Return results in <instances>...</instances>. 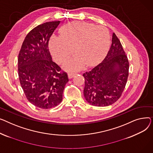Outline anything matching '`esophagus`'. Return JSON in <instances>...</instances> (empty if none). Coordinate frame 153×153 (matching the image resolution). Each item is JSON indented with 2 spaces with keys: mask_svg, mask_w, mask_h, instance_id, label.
<instances>
[{
  "mask_svg": "<svg viewBox=\"0 0 153 153\" xmlns=\"http://www.w3.org/2000/svg\"><path fill=\"white\" fill-rule=\"evenodd\" d=\"M76 75H77L76 73H69L68 74V78H72L74 76H75Z\"/></svg>",
  "mask_w": 153,
  "mask_h": 153,
  "instance_id": "34e87169",
  "label": "esophagus"
}]
</instances>
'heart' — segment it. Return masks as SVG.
<instances>
[{"instance_id": "1", "label": "heart", "mask_w": 153, "mask_h": 153, "mask_svg": "<svg viewBox=\"0 0 153 153\" xmlns=\"http://www.w3.org/2000/svg\"><path fill=\"white\" fill-rule=\"evenodd\" d=\"M109 32L103 26L75 22L62 27L61 36L53 35L49 47L53 57L59 63L67 60L73 54L76 56L65 64V68L75 71L86 64L91 66L102 57L108 45Z\"/></svg>"}]
</instances>
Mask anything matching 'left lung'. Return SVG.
I'll use <instances>...</instances> for the list:
<instances>
[{
  "mask_svg": "<svg viewBox=\"0 0 153 153\" xmlns=\"http://www.w3.org/2000/svg\"><path fill=\"white\" fill-rule=\"evenodd\" d=\"M129 62L121 42L114 33L112 44L103 61L86 71L84 96L94 106L110 105L120 97L127 82Z\"/></svg>",
  "mask_w": 153,
  "mask_h": 153,
  "instance_id": "left-lung-1",
  "label": "left lung"
}]
</instances>
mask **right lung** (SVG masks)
<instances>
[{
    "mask_svg": "<svg viewBox=\"0 0 153 153\" xmlns=\"http://www.w3.org/2000/svg\"><path fill=\"white\" fill-rule=\"evenodd\" d=\"M60 21L35 27L23 42L18 58V74L23 92L32 104L51 109L62 101L67 74L52 60L49 41Z\"/></svg>",
    "mask_w": 153,
    "mask_h": 153,
    "instance_id": "obj_1",
    "label": "right lung"
}]
</instances>
